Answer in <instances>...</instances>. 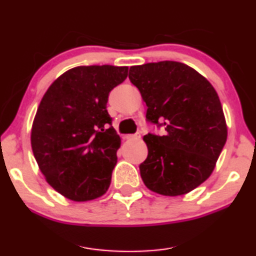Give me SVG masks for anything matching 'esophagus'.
<instances>
[{
    "label": "esophagus",
    "mask_w": 256,
    "mask_h": 256,
    "mask_svg": "<svg viewBox=\"0 0 256 256\" xmlns=\"http://www.w3.org/2000/svg\"><path fill=\"white\" fill-rule=\"evenodd\" d=\"M139 138H140L139 133H136V134H128L126 136H125V139H126V140H136Z\"/></svg>",
    "instance_id": "esophagus-1"
}]
</instances>
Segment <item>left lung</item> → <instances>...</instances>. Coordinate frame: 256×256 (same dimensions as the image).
<instances>
[{"mask_svg":"<svg viewBox=\"0 0 256 256\" xmlns=\"http://www.w3.org/2000/svg\"><path fill=\"white\" fill-rule=\"evenodd\" d=\"M128 78L146 102V122L164 128V136H144L148 148L139 166L144 183L164 196L192 192L211 175L228 138L214 88L178 61L132 66Z\"/></svg>","mask_w":256,"mask_h":256,"instance_id":"8db88e82","label":"left lung"}]
</instances>
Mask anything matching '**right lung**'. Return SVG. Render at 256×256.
<instances>
[{
  "label": "right lung",
  "instance_id": "right-lung-1",
  "mask_svg": "<svg viewBox=\"0 0 256 256\" xmlns=\"http://www.w3.org/2000/svg\"><path fill=\"white\" fill-rule=\"evenodd\" d=\"M128 70L111 64L72 68L42 98L32 125V150L46 181L67 198L95 200L109 189L120 138L106 103Z\"/></svg>",
  "mask_w": 256,
  "mask_h": 256
}]
</instances>
